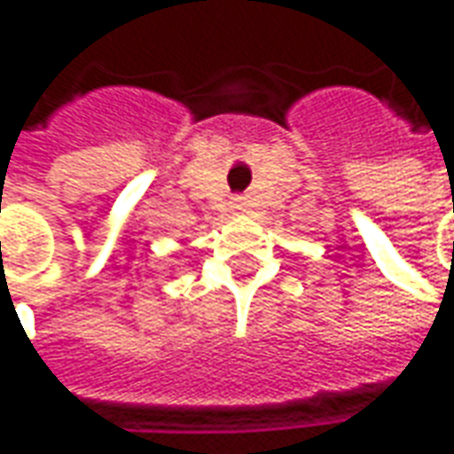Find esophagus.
<instances>
[{
  "instance_id": "esophagus-1",
  "label": "esophagus",
  "mask_w": 454,
  "mask_h": 454,
  "mask_svg": "<svg viewBox=\"0 0 454 454\" xmlns=\"http://www.w3.org/2000/svg\"><path fill=\"white\" fill-rule=\"evenodd\" d=\"M232 207L237 209V212H239V209H245V202H242V200H234V202H232Z\"/></svg>"
}]
</instances>
